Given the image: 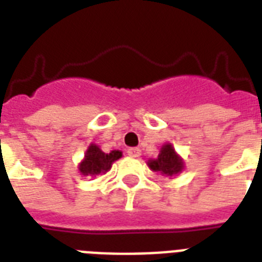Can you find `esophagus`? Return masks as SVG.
<instances>
[{"instance_id":"obj_1","label":"esophagus","mask_w":262,"mask_h":262,"mask_svg":"<svg viewBox=\"0 0 262 262\" xmlns=\"http://www.w3.org/2000/svg\"><path fill=\"white\" fill-rule=\"evenodd\" d=\"M127 155L132 156V158H139V156L141 155V151H140V148H129V149H127Z\"/></svg>"}]
</instances>
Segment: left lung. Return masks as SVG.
I'll use <instances>...</instances> for the list:
<instances>
[{
  "label": "left lung",
  "instance_id": "obj_1",
  "mask_svg": "<svg viewBox=\"0 0 262 262\" xmlns=\"http://www.w3.org/2000/svg\"><path fill=\"white\" fill-rule=\"evenodd\" d=\"M149 167L155 171H159L166 175H174L182 171L183 162L177 154H175L174 148L170 144H166L162 147L158 159L151 160L149 162Z\"/></svg>",
  "mask_w": 262,
  "mask_h": 262
}]
</instances>
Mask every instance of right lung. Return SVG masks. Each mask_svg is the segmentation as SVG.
Returning a JSON list of instances; mask_svg holds the SVG:
<instances>
[{"label":"right lung","instance_id":"add662e5","mask_svg":"<svg viewBox=\"0 0 262 262\" xmlns=\"http://www.w3.org/2000/svg\"><path fill=\"white\" fill-rule=\"evenodd\" d=\"M122 156L119 151H111L110 154H104L96 145H90L87 149L85 158L80 164V171L84 175H98L108 171L111 164Z\"/></svg>","mask_w":262,"mask_h":262}]
</instances>
